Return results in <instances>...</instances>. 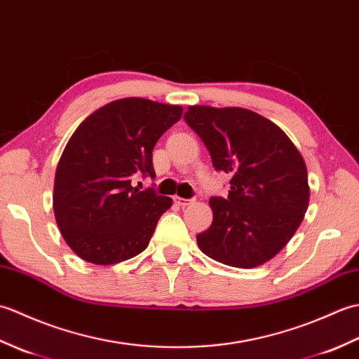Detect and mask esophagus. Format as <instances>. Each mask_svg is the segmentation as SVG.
I'll list each match as a JSON object with an SVG mask.
<instances>
[{"label":"esophagus","instance_id":"1","mask_svg":"<svg viewBox=\"0 0 359 359\" xmlns=\"http://www.w3.org/2000/svg\"><path fill=\"white\" fill-rule=\"evenodd\" d=\"M174 202L177 203V205H180V207H187V205H189V203H191L193 201H189V199H184V197H179V196H175V197H174Z\"/></svg>","mask_w":359,"mask_h":359}]
</instances>
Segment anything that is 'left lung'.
Masks as SVG:
<instances>
[{
  "mask_svg": "<svg viewBox=\"0 0 359 359\" xmlns=\"http://www.w3.org/2000/svg\"><path fill=\"white\" fill-rule=\"evenodd\" d=\"M185 121L207 147L212 166L231 174L228 197H211L212 222L197 234L215 261L255 269L293 238L309 208L307 166L288 135L243 108L189 106Z\"/></svg>",
  "mask_w": 359,
  "mask_h": 359,
  "instance_id": "left-lung-1",
  "label": "left lung"
}]
</instances>
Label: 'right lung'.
Returning <instances> with one entry per match:
<instances>
[{
    "label": "right lung",
    "instance_id": "1",
    "mask_svg": "<svg viewBox=\"0 0 359 359\" xmlns=\"http://www.w3.org/2000/svg\"><path fill=\"white\" fill-rule=\"evenodd\" d=\"M184 108L148 98H120L90 114L63 151L53 182V212L75 255L95 265L118 264L148 247L172 199L139 177H156L152 149Z\"/></svg>",
    "mask_w": 359,
    "mask_h": 359
}]
</instances>
